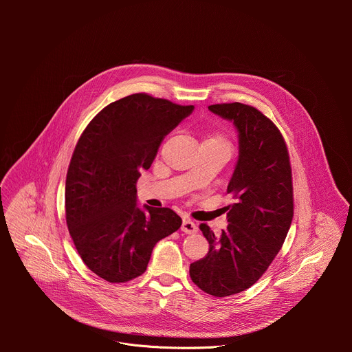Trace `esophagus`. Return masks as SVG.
<instances>
[{"label":"esophagus","instance_id":"34e87169","mask_svg":"<svg viewBox=\"0 0 352 352\" xmlns=\"http://www.w3.org/2000/svg\"><path fill=\"white\" fill-rule=\"evenodd\" d=\"M181 230H182L185 234H193V232L197 231V226H196V223H193L192 220L184 219V220H182Z\"/></svg>","mask_w":352,"mask_h":352}]
</instances>
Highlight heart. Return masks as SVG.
<instances>
[{"label": "heart", "mask_w": 352, "mask_h": 352, "mask_svg": "<svg viewBox=\"0 0 352 352\" xmlns=\"http://www.w3.org/2000/svg\"><path fill=\"white\" fill-rule=\"evenodd\" d=\"M208 140H220V142H226V140H224V138H223L221 135H213V136L208 138Z\"/></svg>", "instance_id": "1"}]
</instances>
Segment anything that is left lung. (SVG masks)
<instances>
[{
    "instance_id": "obj_1",
    "label": "left lung",
    "mask_w": 352,
    "mask_h": 352,
    "mask_svg": "<svg viewBox=\"0 0 352 352\" xmlns=\"http://www.w3.org/2000/svg\"><path fill=\"white\" fill-rule=\"evenodd\" d=\"M209 110L238 131L239 156L227 186L235 204L227 206L228 226L220 236L208 224L199 226L210 246L190 265L189 276L200 289L221 298L254 285L272 265L292 221L294 196L288 148L274 122L242 103Z\"/></svg>"
}]
</instances>
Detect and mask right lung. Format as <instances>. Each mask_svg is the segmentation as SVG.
Instances as JSON below:
<instances>
[{
	"label": "right lung",
	"instance_id": "right-lung-1",
	"mask_svg": "<svg viewBox=\"0 0 352 352\" xmlns=\"http://www.w3.org/2000/svg\"><path fill=\"white\" fill-rule=\"evenodd\" d=\"M193 106L135 93L100 111L80 135L65 182V217L83 263L109 283L146 272L155 245L175 232L168 208L136 206V182Z\"/></svg>",
	"mask_w": 352,
	"mask_h": 352
}]
</instances>
